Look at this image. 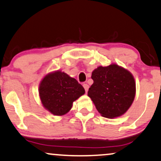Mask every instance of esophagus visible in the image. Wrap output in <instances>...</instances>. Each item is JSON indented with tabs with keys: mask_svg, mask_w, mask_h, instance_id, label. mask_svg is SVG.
Listing matches in <instances>:
<instances>
[{
	"mask_svg": "<svg viewBox=\"0 0 161 161\" xmlns=\"http://www.w3.org/2000/svg\"><path fill=\"white\" fill-rule=\"evenodd\" d=\"M83 87H84V88H85V92H87L88 91V89H89V85H87V84H84L83 85Z\"/></svg>",
	"mask_w": 161,
	"mask_h": 161,
	"instance_id": "34e87169",
	"label": "esophagus"
}]
</instances>
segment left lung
Listing matches in <instances>:
<instances>
[{
    "instance_id": "left-lung-1",
    "label": "left lung",
    "mask_w": 161,
    "mask_h": 161,
    "mask_svg": "<svg viewBox=\"0 0 161 161\" xmlns=\"http://www.w3.org/2000/svg\"><path fill=\"white\" fill-rule=\"evenodd\" d=\"M93 84L87 92L102 116L113 119L124 115L132 105L136 87L129 70L113 63L98 66L92 72Z\"/></svg>"
}]
</instances>
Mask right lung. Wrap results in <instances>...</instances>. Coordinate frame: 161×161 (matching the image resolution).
<instances>
[{"mask_svg":"<svg viewBox=\"0 0 161 161\" xmlns=\"http://www.w3.org/2000/svg\"><path fill=\"white\" fill-rule=\"evenodd\" d=\"M85 93L84 87L76 79L61 70L46 74L39 85L42 106L53 115L59 116L69 112L73 102Z\"/></svg>","mask_w":161,"mask_h":161,"instance_id":"add662e5","label":"right lung"}]
</instances>
